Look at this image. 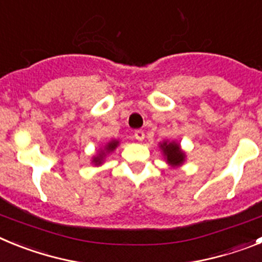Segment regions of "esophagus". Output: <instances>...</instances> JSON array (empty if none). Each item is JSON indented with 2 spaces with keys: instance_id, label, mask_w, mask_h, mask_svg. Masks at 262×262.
<instances>
[{
  "instance_id": "1",
  "label": "esophagus",
  "mask_w": 262,
  "mask_h": 262,
  "mask_svg": "<svg viewBox=\"0 0 262 262\" xmlns=\"http://www.w3.org/2000/svg\"><path fill=\"white\" fill-rule=\"evenodd\" d=\"M134 136H135V139L138 140V142H143L145 138V134L143 129H136L135 134H134Z\"/></svg>"
}]
</instances>
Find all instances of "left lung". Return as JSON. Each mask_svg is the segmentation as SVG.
Segmentation results:
<instances>
[{
  "mask_svg": "<svg viewBox=\"0 0 262 262\" xmlns=\"http://www.w3.org/2000/svg\"><path fill=\"white\" fill-rule=\"evenodd\" d=\"M159 148L169 166L180 168V166L184 165L185 160H186V154L181 148L180 143L174 142V140H172V142L164 140V142L159 143Z\"/></svg>",
  "mask_w": 262,
  "mask_h": 262,
  "instance_id": "obj_1",
  "label": "left lung"
}]
</instances>
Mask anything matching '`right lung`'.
Instances as JSON below:
<instances>
[{
    "label": "right lung",
    "mask_w": 262,
    "mask_h": 262,
    "mask_svg": "<svg viewBox=\"0 0 262 262\" xmlns=\"http://www.w3.org/2000/svg\"><path fill=\"white\" fill-rule=\"evenodd\" d=\"M118 145H119V140H118V139H111L110 142L103 144L102 147L97 151V154L92 157V164H94L96 166L102 165L103 161L106 160V156L110 155L111 152H114L118 148Z\"/></svg>",
    "instance_id": "right-lung-1"
}]
</instances>
